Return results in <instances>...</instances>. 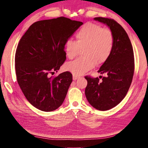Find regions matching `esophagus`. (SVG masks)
<instances>
[{
    "instance_id": "obj_1",
    "label": "esophagus",
    "mask_w": 148,
    "mask_h": 148,
    "mask_svg": "<svg viewBox=\"0 0 148 148\" xmlns=\"http://www.w3.org/2000/svg\"><path fill=\"white\" fill-rule=\"evenodd\" d=\"M78 76H76V75H73V79L74 80H76L77 78H78Z\"/></svg>"
}]
</instances>
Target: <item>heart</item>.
Masks as SVG:
<instances>
[{"mask_svg":"<svg viewBox=\"0 0 148 148\" xmlns=\"http://www.w3.org/2000/svg\"><path fill=\"white\" fill-rule=\"evenodd\" d=\"M76 41L67 40L64 48L67 57L72 59L77 56L79 48L84 57L66 64V69L74 75L79 76L93 68L95 64L103 63L108 59L113 49L114 34L111 30L98 24L87 23L77 31Z\"/></svg>","mask_w":148,"mask_h":148,"instance_id":"obj_1","label":"heart"}]
</instances>
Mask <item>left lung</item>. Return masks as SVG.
<instances>
[{
	"mask_svg": "<svg viewBox=\"0 0 148 148\" xmlns=\"http://www.w3.org/2000/svg\"><path fill=\"white\" fill-rule=\"evenodd\" d=\"M95 20L106 24L114 37L112 51L98 71L104 74L92 77L86 76L85 90L89 104L97 110L105 111L117 106L126 96L131 86L134 71V52L128 34L116 21L105 17Z\"/></svg>",
	"mask_w": 148,
	"mask_h": 148,
	"instance_id": "8db88e82",
	"label": "left lung"
}]
</instances>
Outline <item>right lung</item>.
Returning a JSON list of instances; mask_svg holds the SVG:
<instances>
[{"label": "right lung", "instance_id": "add662e5", "mask_svg": "<svg viewBox=\"0 0 148 148\" xmlns=\"http://www.w3.org/2000/svg\"><path fill=\"white\" fill-rule=\"evenodd\" d=\"M82 24L64 17L42 20L20 39L15 55L17 81L27 101L40 110L53 111L66 97L71 72L51 75L66 60L65 42Z\"/></svg>", "mask_w": 148, "mask_h": 148}]
</instances>
